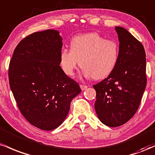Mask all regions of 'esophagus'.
Listing matches in <instances>:
<instances>
[{"label": "esophagus", "instance_id": "obj_1", "mask_svg": "<svg viewBox=\"0 0 155 155\" xmlns=\"http://www.w3.org/2000/svg\"><path fill=\"white\" fill-rule=\"evenodd\" d=\"M80 86H81V89L83 90H85V89H86L87 88H88V86H86V85H83V84H81V85H80Z\"/></svg>", "mask_w": 155, "mask_h": 155}]
</instances>
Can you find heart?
Wrapping results in <instances>:
<instances>
[{
    "label": "heart",
    "instance_id": "b5f03b06",
    "mask_svg": "<svg viewBox=\"0 0 155 155\" xmlns=\"http://www.w3.org/2000/svg\"><path fill=\"white\" fill-rule=\"evenodd\" d=\"M119 56V45L97 33L76 36L70 41V50L60 53V65L65 74L74 75L79 65L86 78L102 80L115 69Z\"/></svg>",
    "mask_w": 155,
    "mask_h": 155
}]
</instances>
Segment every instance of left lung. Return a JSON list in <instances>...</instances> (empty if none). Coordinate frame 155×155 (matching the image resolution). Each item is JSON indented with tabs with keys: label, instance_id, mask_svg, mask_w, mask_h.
Here are the masks:
<instances>
[{
	"label": "left lung",
	"instance_id": "8db88e82",
	"mask_svg": "<svg viewBox=\"0 0 155 155\" xmlns=\"http://www.w3.org/2000/svg\"><path fill=\"white\" fill-rule=\"evenodd\" d=\"M115 29L119 40L117 64L108 77L93 86L99 119L111 127L125 124L135 115L147 86L143 45L124 28Z\"/></svg>",
	"mask_w": 155,
	"mask_h": 155
}]
</instances>
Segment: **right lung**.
Segmentation results:
<instances>
[{
  "mask_svg": "<svg viewBox=\"0 0 155 155\" xmlns=\"http://www.w3.org/2000/svg\"><path fill=\"white\" fill-rule=\"evenodd\" d=\"M62 38L55 30L35 32L20 41L8 67L14 97L25 119L43 130H53L67 117L79 84L60 67Z\"/></svg>",
  "mask_w": 155,
  "mask_h": 155,
  "instance_id": "add662e5",
  "label": "right lung"
}]
</instances>
